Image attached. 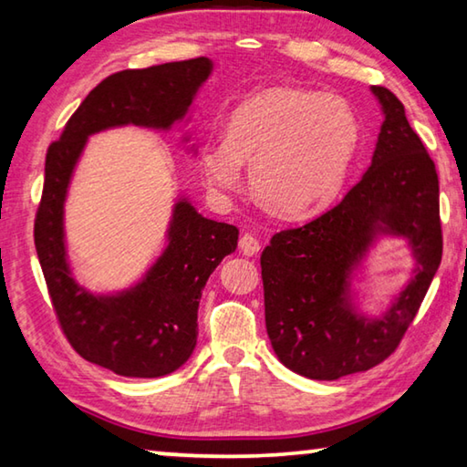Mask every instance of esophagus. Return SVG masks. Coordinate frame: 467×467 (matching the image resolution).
I'll use <instances>...</instances> for the list:
<instances>
[{
  "label": "esophagus",
  "mask_w": 467,
  "mask_h": 467,
  "mask_svg": "<svg viewBox=\"0 0 467 467\" xmlns=\"http://www.w3.org/2000/svg\"><path fill=\"white\" fill-rule=\"evenodd\" d=\"M239 247H241L243 255L253 257V255H257L259 249H262V244H259L257 236H253L251 233H244V234L241 236V241H239Z\"/></svg>",
  "instance_id": "obj_1"
}]
</instances>
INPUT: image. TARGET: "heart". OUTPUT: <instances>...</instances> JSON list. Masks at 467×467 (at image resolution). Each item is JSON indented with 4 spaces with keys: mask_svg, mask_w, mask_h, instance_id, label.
Returning <instances> with one entry per match:
<instances>
[{
    "mask_svg": "<svg viewBox=\"0 0 467 467\" xmlns=\"http://www.w3.org/2000/svg\"><path fill=\"white\" fill-rule=\"evenodd\" d=\"M354 109L334 94L272 86L228 117L224 140L205 144V183L233 193L251 167L253 192L284 218H305L339 193L360 144Z\"/></svg>",
    "mask_w": 467,
    "mask_h": 467,
    "instance_id": "b5f03b06",
    "label": "heart"
}]
</instances>
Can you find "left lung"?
Segmentation results:
<instances>
[{
    "mask_svg": "<svg viewBox=\"0 0 467 467\" xmlns=\"http://www.w3.org/2000/svg\"><path fill=\"white\" fill-rule=\"evenodd\" d=\"M383 110L373 161L326 214L272 236L262 253L265 327L295 373L336 381L368 370L398 348L442 255L439 177L400 99L370 86ZM381 235L406 238L413 280L379 318L359 311L351 278Z\"/></svg>",
    "mask_w": 467,
    "mask_h": 467,
    "instance_id": "obj_1",
    "label": "left lung"
}]
</instances>
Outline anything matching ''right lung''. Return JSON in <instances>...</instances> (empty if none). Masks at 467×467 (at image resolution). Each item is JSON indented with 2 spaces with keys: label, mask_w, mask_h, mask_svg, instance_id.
Segmentation results:
<instances>
[{
  "label": "right lung",
  "mask_w": 467,
  "mask_h": 467,
  "mask_svg": "<svg viewBox=\"0 0 467 467\" xmlns=\"http://www.w3.org/2000/svg\"><path fill=\"white\" fill-rule=\"evenodd\" d=\"M214 63L208 57L125 69L102 80L53 141L35 220V247L61 329L92 365L154 379L183 367L197 344V306L218 264L236 249V226L203 218L187 197L172 205L167 244L130 288L94 295L74 280L66 244L67 189L90 136L113 128L169 131L187 119ZM189 141V136L183 138Z\"/></svg>",
  "instance_id": "right-lung-1"
}]
</instances>
